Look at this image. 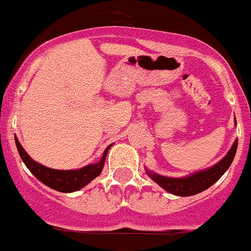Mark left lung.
<instances>
[{
  "label": "left lung",
  "instance_id": "left-lung-1",
  "mask_svg": "<svg viewBox=\"0 0 251 251\" xmlns=\"http://www.w3.org/2000/svg\"><path fill=\"white\" fill-rule=\"evenodd\" d=\"M236 149L237 140H235L232 148L228 150L227 154L217 164L211 168H207L204 171L197 172V173H193L183 178L164 177V176L156 174L151 171H148V169H145V172L154 182L158 183L159 186L164 188L167 192H169V193H172V195L182 196V197L193 196L197 195V193H201L204 189L210 188L213 183H216L224 176V173L227 171L232 160H234Z\"/></svg>",
  "mask_w": 251,
  "mask_h": 251
}]
</instances>
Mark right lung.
<instances>
[{
    "instance_id": "right-lung-1",
    "label": "right lung",
    "mask_w": 251,
    "mask_h": 251,
    "mask_svg": "<svg viewBox=\"0 0 251 251\" xmlns=\"http://www.w3.org/2000/svg\"><path fill=\"white\" fill-rule=\"evenodd\" d=\"M15 143H16L17 150H19V154H20L23 162L25 163L27 169L34 174L35 177L38 178L41 183H44L45 186L55 189V191L63 192V193H71V192L78 191V189L87 186L96 177H99L102 169H103L108 149L112 147V145H108L106 148L99 163L86 165V167L80 168V169H74V171H58V169L44 167L40 163L32 160L29 154L21 147V144L19 143L16 136H15Z\"/></svg>"
}]
</instances>
